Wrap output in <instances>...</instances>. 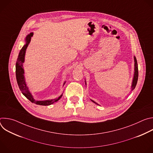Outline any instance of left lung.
I'll return each mask as SVG.
<instances>
[{"mask_svg": "<svg viewBox=\"0 0 153 153\" xmlns=\"http://www.w3.org/2000/svg\"><path fill=\"white\" fill-rule=\"evenodd\" d=\"M134 77H133V82H132V85H131V91H133L135 88V87L136 86V84H137V80H138V74H139L137 62V60H136V58L135 56L134 57ZM85 85H86V83H85ZM91 100L93 102H94V103L99 105L98 103L95 102L94 100H93L91 99Z\"/></svg>", "mask_w": 153, "mask_h": 153, "instance_id": "8db88e82", "label": "left lung"}]
</instances>
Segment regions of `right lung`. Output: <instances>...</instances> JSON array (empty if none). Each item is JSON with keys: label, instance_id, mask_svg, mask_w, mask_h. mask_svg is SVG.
Listing matches in <instances>:
<instances>
[{"label": "right lung", "instance_id": "1", "mask_svg": "<svg viewBox=\"0 0 153 153\" xmlns=\"http://www.w3.org/2000/svg\"><path fill=\"white\" fill-rule=\"evenodd\" d=\"M33 36V33H31L30 34H28L26 37L25 38L26 43L24 45V47L22 48V49L19 52V54L17 59L16 65V75L17 82L22 93L30 101H31L32 103H36V105L47 106V105H51L54 102L58 101L61 98L63 94H62L58 98H56L54 99L46 100H36L34 99L31 93L30 92L28 86H27V84L25 83V77L24 74V70L23 68V63L25 61V55L26 50L31 41V39ZM65 82H64L63 85H65Z\"/></svg>", "mask_w": 153, "mask_h": 153}]
</instances>
